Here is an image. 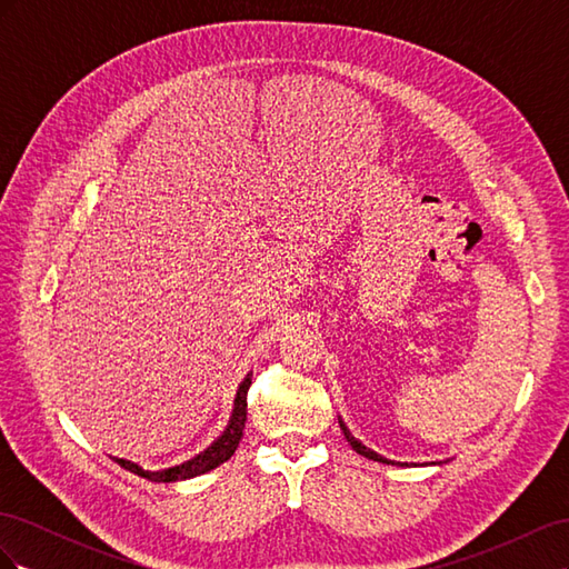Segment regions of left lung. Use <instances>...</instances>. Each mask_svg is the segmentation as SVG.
I'll list each match as a JSON object with an SVG mask.
<instances>
[{"instance_id":"left-lung-1","label":"left lung","mask_w":569,"mask_h":569,"mask_svg":"<svg viewBox=\"0 0 569 569\" xmlns=\"http://www.w3.org/2000/svg\"><path fill=\"white\" fill-rule=\"evenodd\" d=\"M339 427H341V432H343V437H347V441L351 443V449L356 451V453H360V456H366V458H370V460H377V462H387V465H408V462H396V460H389V458H385V456H380L377 451H372V449H368L366 443H360L351 432H349V427L343 425V420L339 418ZM443 462H449V460H443ZM425 465V462H422ZM429 465H441V460L439 462H429Z\"/></svg>"}]
</instances>
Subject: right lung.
<instances>
[{
    "label": "right lung",
    "mask_w": 569,
    "mask_h": 569,
    "mask_svg": "<svg viewBox=\"0 0 569 569\" xmlns=\"http://www.w3.org/2000/svg\"><path fill=\"white\" fill-rule=\"evenodd\" d=\"M249 387H251V372L244 377L242 385H239V389H237L228 427L222 429V435L211 446H206V449L201 453H197L194 458H189V460H184L180 465H173V468H166V470H144L142 465H137V462L126 460V458H113V460L120 465V468H126L128 472H132L137 477H144L149 481H182V479H192V477H199V475L216 470L218 465H222V462L232 458V453L237 451V446H239V439H242L244 422H247V391H249Z\"/></svg>",
    "instance_id": "obj_1"
}]
</instances>
